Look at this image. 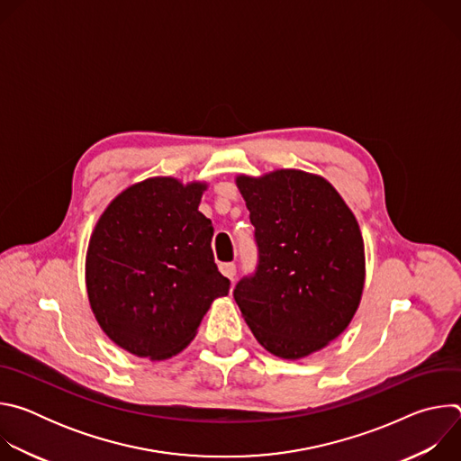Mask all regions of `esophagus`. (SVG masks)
<instances>
[{
  "label": "esophagus",
  "mask_w": 461,
  "mask_h": 461,
  "mask_svg": "<svg viewBox=\"0 0 461 461\" xmlns=\"http://www.w3.org/2000/svg\"><path fill=\"white\" fill-rule=\"evenodd\" d=\"M219 270H221V274H222L224 277H228V279H231V281H233V277H235V274H237V267L233 265V262H222V265L219 267Z\"/></svg>",
  "instance_id": "obj_1"
}]
</instances>
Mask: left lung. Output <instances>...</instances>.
<instances>
[{
  "label": "left lung",
  "instance_id": "8db88e82",
  "mask_svg": "<svg viewBox=\"0 0 461 461\" xmlns=\"http://www.w3.org/2000/svg\"><path fill=\"white\" fill-rule=\"evenodd\" d=\"M258 267L233 290L255 339L270 354L301 359L339 338L365 286L359 224L338 189L301 169L239 175Z\"/></svg>",
  "mask_w": 461,
  "mask_h": 461
}]
</instances>
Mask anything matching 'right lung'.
<instances>
[{"instance_id": "add662e5", "label": "right lung", "mask_w": 461, "mask_h": 461, "mask_svg": "<svg viewBox=\"0 0 461 461\" xmlns=\"http://www.w3.org/2000/svg\"><path fill=\"white\" fill-rule=\"evenodd\" d=\"M206 189V182L146 178L116 194L91 233L89 304L104 334L129 354L176 356L230 292L213 258V224L199 212Z\"/></svg>"}]
</instances>
